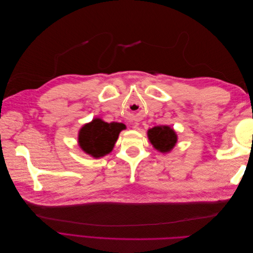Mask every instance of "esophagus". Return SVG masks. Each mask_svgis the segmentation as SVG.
<instances>
[{
    "mask_svg": "<svg viewBox=\"0 0 253 253\" xmlns=\"http://www.w3.org/2000/svg\"><path fill=\"white\" fill-rule=\"evenodd\" d=\"M134 129H136V128H138V124H135V125H133V126H132Z\"/></svg>",
    "mask_w": 253,
    "mask_h": 253,
    "instance_id": "34e87169",
    "label": "esophagus"
}]
</instances>
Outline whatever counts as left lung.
<instances>
[{"instance_id":"8db88e82","label":"left lung","mask_w":253,"mask_h":253,"mask_svg":"<svg viewBox=\"0 0 253 253\" xmlns=\"http://www.w3.org/2000/svg\"><path fill=\"white\" fill-rule=\"evenodd\" d=\"M148 138L153 148L167 154L170 153L177 143V134L169 126H157L148 129Z\"/></svg>"}]
</instances>
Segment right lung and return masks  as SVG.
Listing matches in <instances>:
<instances>
[{"mask_svg": "<svg viewBox=\"0 0 253 253\" xmlns=\"http://www.w3.org/2000/svg\"><path fill=\"white\" fill-rule=\"evenodd\" d=\"M125 128L124 124H109L96 117L79 129L78 144L85 154L93 158L104 157L113 151L120 132Z\"/></svg>", "mask_w": 253, "mask_h": 253, "instance_id": "add662e5", "label": "right lung"}]
</instances>
